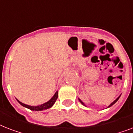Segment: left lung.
<instances>
[{
  "label": "left lung",
  "mask_w": 133,
  "mask_h": 133,
  "mask_svg": "<svg viewBox=\"0 0 133 133\" xmlns=\"http://www.w3.org/2000/svg\"><path fill=\"white\" fill-rule=\"evenodd\" d=\"M120 96H121V95H119V97H117V99H115V101H113V102H112V103H110V105H108V108H109V107H110V106H112V105H113V104H115V103H116V102H117V101H118V99H119V97H120ZM79 101H80V102H81V104H82V105H85V104H84V103H83V101H81V99H79Z\"/></svg>",
  "instance_id": "left-lung-1"
}]
</instances>
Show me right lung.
Masks as SVG:
<instances>
[{
    "label": "right lung",
    "mask_w": 133,
    "mask_h": 133,
    "mask_svg": "<svg viewBox=\"0 0 133 133\" xmlns=\"http://www.w3.org/2000/svg\"><path fill=\"white\" fill-rule=\"evenodd\" d=\"M57 98H58V91H56V92H55V94L54 95V96H53L49 101L45 102V103H43L41 105H36V106H32V105H27V104H25V103H22V102H21L20 101H18L17 99H16V100H17L18 102L21 105H23V107L27 108L31 110L39 111V110H43L48 109V108H50L52 107V105L54 104V103L56 102Z\"/></svg>",
    "instance_id": "add662e5"
}]
</instances>
